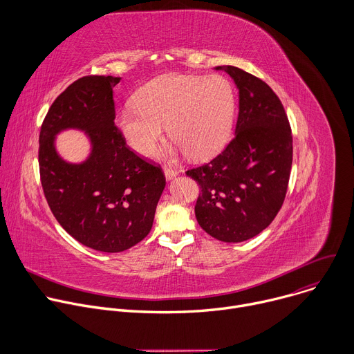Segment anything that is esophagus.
Returning a JSON list of instances; mask_svg holds the SVG:
<instances>
[{
  "label": "esophagus",
  "mask_w": 354,
  "mask_h": 354,
  "mask_svg": "<svg viewBox=\"0 0 354 354\" xmlns=\"http://www.w3.org/2000/svg\"><path fill=\"white\" fill-rule=\"evenodd\" d=\"M178 174H179V172H178L176 169H172V168H168V167L164 168V175H165V179H167V180L174 179Z\"/></svg>",
  "instance_id": "34e87169"
}]
</instances>
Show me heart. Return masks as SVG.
Segmentation results:
<instances>
[{
    "instance_id": "b5f03b06",
    "label": "heart",
    "mask_w": 354,
    "mask_h": 354,
    "mask_svg": "<svg viewBox=\"0 0 354 354\" xmlns=\"http://www.w3.org/2000/svg\"><path fill=\"white\" fill-rule=\"evenodd\" d=\"M234 111V91L224 77L169 74L144 85L136 105L118 112L116 127L137 154L153 153L165 126L172 138L165 157L189 154L193 160H207L227 142Z\"/></svg>"
}]
</instances>
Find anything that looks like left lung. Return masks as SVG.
I'll use <instances>...</instances> for the list:
<instances>
[{
	"label": "left lung",
	"instance_id": "8db88e82",
	"mask_svg": "<svg viewBox=\"0 0 354 354\" xmlns=\"http://www.w3.org/2000/svg\"><path fill=\"white\" fill-rule=\"evenodd\" d=\"M235 82L239 112L235 136L209 164L187 176L200 189L198 225L223 242L262 232L279 213L292 164V137L277 95L262 80L232 66H218Z\"/></svg>",
	"mask_w": 354,
	"mask_h": 354
}]
</instances>
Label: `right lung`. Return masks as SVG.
I'll list each match as a JSON object with an SVG mask.
<instances>
[{
    "mask_svg": "<svg viewBox=\"0 0 354 354\" xmlns=\"http://www.w3.org/2000/svg\"><path fill=\"white\" fill-rule=\"evenodd\" d=\"M120 77L89 75L73 82L50 106L39 136V168L50 210L78 242L95 250L123 252L151 231L165 189L158 167L137 157L115 126L113 88ZM90 141L81 163L55 148L63 131Z\"/></svg>",
    "mask_w": 354,
    "mask_h": 354,
    "instance_id": "obj_1",
    "label": "right lung"
}]
</instances>
